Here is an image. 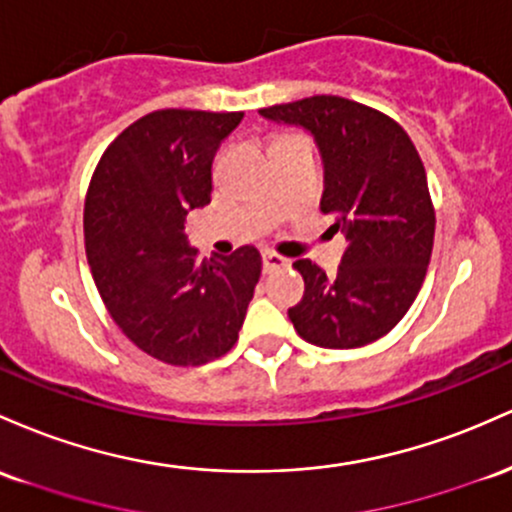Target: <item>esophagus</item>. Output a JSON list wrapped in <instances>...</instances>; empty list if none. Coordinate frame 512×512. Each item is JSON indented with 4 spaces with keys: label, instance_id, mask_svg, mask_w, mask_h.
I'll return each instance as SVG.
<instances>
[{
    "label": "esophagus",
    "instance_id": "esophagus-1",
    "mask_svg": "<svg viewBox=\"0 0 512 512\" xmlns=\"http://www.w3.org/2000/svg\"><path fill=\"white\" fill-rule=\"evenodd\" d=\"M287 266H290V261L280 254H273V251H266V254H263V273H275V271H280V268H287Z\"/></svg>",
    "mask_w": 512,
    "mask_h": 512
}]
</instances>
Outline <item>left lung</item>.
Masks as SVG:
<instances>
[{"mask_svg":"<svg viewBox=\"0 0 512 512\" xmlns=\"http://www.w3.org/2000/svg\"><path fill=\"white\" fill-rule=\"evenodd\" d=\"M275 123L302 125L324 162L321 212L346 234L336 275L300 258L304 295L287 309L295 331L321 348H360L404 319L426 278L435 208L411 137L375 108L341 96L261 108Z\"/></svg>","mask_w":512,"mask_h":512,"instance_id":"8db88e82","label":"left lung"}]
</instances>
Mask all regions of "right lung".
Instances as JSON below:
<instances>
[{"mask_svg":"<svg viewBox=\"0 0 512 512\" xmlns=\"http://www.w3.org/2000/svg\"><path fill=\"white\" fill-rule=\"evenodd\" d=\"M244 113L164 108L108 145L84 203V244L118 329L162 363L195 367L232 350L261 278V254L200 261L186 215L212 193V159Z\"/></svg>","mask_w":512,"mask_h":512,"instance_id":"add662e5","label":"right lung"}]
</instances>
